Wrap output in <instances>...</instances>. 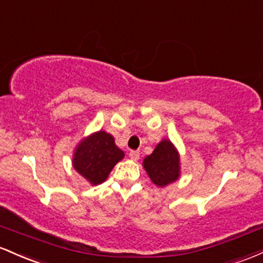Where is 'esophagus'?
<instances>
[{
	"label": "esophagus",
	"instance_id": "esophagus-1",
	"mask_svg": "<svg viewBox=\"0 0 263 263\" xmlns=\"http://www.w3.org/2000/svg\"><path fill=\"white\" fill-rule=\"evenodd\" d=\"M129 156H130V159H133V160H138L140 156V153L138 152V150H132V152L129 153Z\"/></svg>",
	"mask_w": 263,
	"mask_h": 263
}]
</instances>
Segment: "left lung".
I'll return each mask as SVG.
<instances>
[{
	"instance_id": "obj_1",
	"label": "left lung",
	"mask_w": 263,
	"mask_h": 263,
	"mask_svg": "<svg viewBox=\"0 0 263 263\" xmlns=\"http://www.w3.org/2000/svg\"><path fill=\"white\" fill-rule=\"evenodd\" d=\"M143 165L152 181L158 186H166L179 178V154L169 140L158 144L153 154L144 159Z\"/></svg>"
}]
</instances>
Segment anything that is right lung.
Here are the masks:
<instances>
[{
  "mask_svg": "<svg viewBox=\"0 0 263 263\" xmlns=\"http://www.w3.org/2000/svg\"><path fill=\"white\" fill-rule=\"evenodd\" d=\"M124 153L116 145L114 138L105 132H98L82 141L73 158L74 169L90 184L98 185L107 180Z\"/></svg>",
  "mask_w": 263,
  "mask_h": 263,
  "instance_id": "obj_1",
  "label": "right lung"
}]
</instances>
